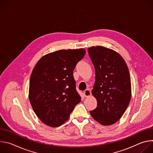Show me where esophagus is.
Masks as SVG:
<instances>
[{
  "mask_svg": "<svg viewBox=\"0 0 153 153\" xmlns=\"http://www.w3.org/2000/svg\"><path fill=\"white\" fill-rule=\"evenodd\" d=\"M83 94H84V96L86 97L90 96L91 94V91L89 89H86L84 91Z\"/></svg>",
  "mask_w": 153,
  "mask_h": 153,
  "instance_id": "obj_1",
  "label": "esophagus"
}]
</instances>
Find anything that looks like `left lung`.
<instances>
[{"instance_id":"left-lung-1","label":"left lung","mask_w":153,"mask_h":153,"mask_svg":"<svg viewBox=\"0 0 153 153\" xmlns=\"http://www.w3.org/2000/svg\"><path fill=\"white\" fill-rule=\"evenodd\" d=\"M88 51L95 68L92 94L97 102L90 114L100 124L110 125L121 118L131 97L129 70L122 56L111 49L97 46Z\"/></svg>"}]
</instances>
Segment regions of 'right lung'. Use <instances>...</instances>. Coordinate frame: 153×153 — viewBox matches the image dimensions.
I'll return each mask as SVG.
<instances>
[{
	"mask_svg": "<svg viewBox=\"0 0 153 153\" xmlns=\"http://www.w3.org/2000/svg\"><path fill=\"white\" fill-rule=\"evenodd\" d=\"M85 53L82 48L62 50L44 56L36 63L30 77L29 99L43 123L62 125L80 102L73 74Z\"/></svg>",
	"mask_w": 153,
	"mask_h": 153,
	"instance_id": "add662e5",
	"label": "right lung"
}]
</instances>
